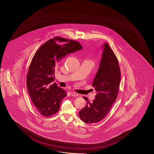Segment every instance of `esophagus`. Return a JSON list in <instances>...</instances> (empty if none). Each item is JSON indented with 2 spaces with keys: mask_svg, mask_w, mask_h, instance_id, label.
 Listing matches in <instances>:
<instances>
[{
  "mask_svg": "<svg viewBox=\"0 0 154 154\" xmlns=\"http://www.w3.org/2000/svg\"><path fill=\"white\" fill-rule=\"evenodd\" d=\"M70 94H71L72 96H74V97H78V96H79L78 94L76 93H75V92H72V93H70Z\"/></svg>",
  "mask_w": 154,
  "mask_h": 154,
  "instance_id": "34e87169",
  "label": "esophagus"
}]
</instances>
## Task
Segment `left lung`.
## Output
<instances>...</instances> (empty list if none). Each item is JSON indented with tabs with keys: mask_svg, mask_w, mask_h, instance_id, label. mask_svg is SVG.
Segmentation results:
<instances>
[{
	"mask_svg": "<svg viewBox=\"0 0 154 154\" xmlns=\"http://www.w3.org/2000/svg\"><path fill=\"white\" fill-rule=\"evenodd\" d=\"M99 68L92 84L97 93L95 99L90 102L88 98L84 97L87 104L79 112L81 120L87 124L97 123L103 120L118 95L121 79L119 61L108 43H104Z\"/></svg>",
	"mask_w": 154,
	"mask_h": 154,
	"instance_id": "obj_1",
	"label": "left lung"
}]
</instances>
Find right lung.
Listing matches in <instances>:
<instances>
[{
    "instance_id": "right-lung-1",
    "label": "right lung",
    "mask_w": 154,
    "mask_h": 154,
    "mask_svg": "<svg viewBox=\"0 0 154 154\" xmlns=\"http://www.w3.org/2000/svg\"><path fill=\"white\" fill-rule=\"evenodd\" d=\"M82 49L79 42L56 37L39 48L29 68L26 85L34 105L42 116H51L58 112L65 90L54 82L57 63L66 55Z\"/></svg>"
}]
</instances>
